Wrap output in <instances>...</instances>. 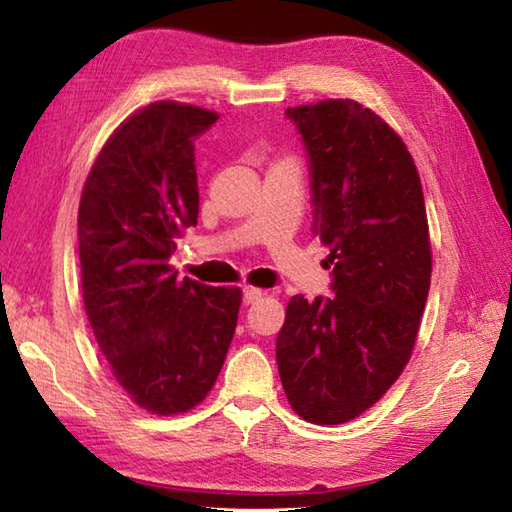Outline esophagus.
Wrapping results in <instances>:
<instances>
[{"label":"esophagus","mask_w":512,"mask_h":512,"mask_svg":"<svg viewBox=\"0 0 512 512\" xmlns=\"http://www.w3.org/2000/svg\"><path fill=\"white\" fill-rule=\"evenodd\" d=\"M264 291L255 287H244V305H255L257 300H262Z\"/></svg>","instance_id":"obj_1"}]
</instances>
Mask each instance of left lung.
I'll return each instance as SVG.
<instances>
[{"instance_id": "obj_1", "label": "left lung", "mask_w": 512, "mask_h": 512, "mask_svg": "<svg viewBox=\"0 0 512 512\" xmlns=\"http://www.w3.org/2000/svg\"><path fill=\"white\" fill-rule=\"evenodd\" d=\"M284 115L307 151L311 232L329 246L332 296L289 300L277 370L300 418L341 424L411 357L431 284L427 212L411 153L375 112L329 99Z\"/></svg>"}]
</instances>
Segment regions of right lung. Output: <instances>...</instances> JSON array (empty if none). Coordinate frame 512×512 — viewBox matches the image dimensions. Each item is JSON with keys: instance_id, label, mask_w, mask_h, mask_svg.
<instances>
[{"instance_id": "right-lung-1", "label": "right lung", "mask_w": 512, "mask_h": 512, "mask_svg": "<svg viewBox=\"0 0 512 512\" xmlns=\"http://www.w3.org/2000/svg\"><path fill=\"white\" fill-rule=\"evenodd\" d=\"M219 115L155 101L103 146L79 207L83 300L119 386L142 409L173 415L212 391L235 336L241 291L169 266L198 221L194 142Z\"/></svg>"}]
</instances>
